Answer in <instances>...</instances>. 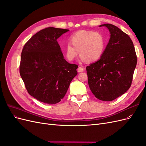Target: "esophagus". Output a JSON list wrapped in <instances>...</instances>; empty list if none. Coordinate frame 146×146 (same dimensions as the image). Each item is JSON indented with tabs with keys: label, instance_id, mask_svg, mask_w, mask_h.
<instances>
[{
	"label": "esophagus",
	"instance_id": "esophagus-1",
	"mask_svg": "<svg viewBox=\"0 0 146 146\" xmlns=\"http://www.w3.org/2000/svg\"><path fill=\"white\" fill-rule=\"evenodd\" d=\"M84 70V69L82 67H78L77 69V71L78 72H83Z\"/></svg>",
	"mask_w": 146,
	"mask_h": 146
}]
</instances>
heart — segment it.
Returning <instances> with one entry per match:
<instances>
[{"instance_id":"obj_1","label":"heart","mask_w":146,"mask_h":146,"mask_svg":"<svg viewBox=\"0 0 146 146\" xmlns=\"http://www.w3.org/2000/svg\"><path fill=\"white\" fill-rule=\"evenodd\" d=\"M70 42L66 44L64 52L69 61L76 58L78 52L80 60L93 62L102 56L106 39L100 32L90 30H80L70 37Z\"/></svg>"}]
</instances>
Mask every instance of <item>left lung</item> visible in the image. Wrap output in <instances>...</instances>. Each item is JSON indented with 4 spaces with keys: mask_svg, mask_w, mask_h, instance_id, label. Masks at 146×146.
Masks as SVG:
<instances>
[{
    "mask_svg": "<svg viewBox=\"0 0 146 146\" xmlns=\"http://www.w3.org/2000/svg\"><path fill=\"white\" fill-rule=\"evenodd\" d=\"M110 38L101 58L86 67L88 85L96 98L112 101L129 89L137 63L130 36L116 26L104 24Z\"/></svg>",
    "mask_w": 146,
    "mask_h": 146,
    "instance_id": "obj_1",
    "label": "left lung"
}]
</instances>
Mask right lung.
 <instances>
[{
    "instance_id": "add662e5",
    "label": "right lung",
    "mask_w": 146,
    "mask_h": 146,
    "mask_svg": "<svg viewBox=\"0 0 146 146\" xmlns=\"http://www.w3.org/2000/svg\"><path fill=\"white\" fill-rule=\"evenodd\" d=\"M68 29L47 27L25 43L19 72L29 94L44 104H55L67 92L78 65L64 58L57 39Z\"/></svg>"
}]
</instances>
